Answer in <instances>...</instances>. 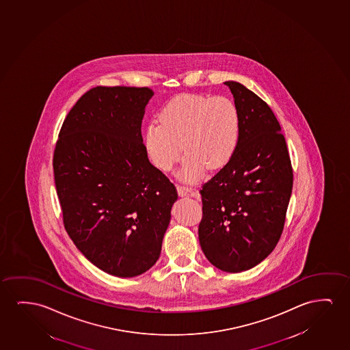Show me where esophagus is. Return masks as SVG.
<instances>
[{"label": "esophagus", "instance_id": "34e87169", "mask_svg": "<svg viewBox=\"0 0 350 350\" xmlns=\"http://www.w3.org/2000/svg\"><path fill=\"white\" fill-rule=\"evenodd\" d=\"M176 188H178V193L180 197H188V196H191V197H196L198 194V193L196 192V189H193L192 187H188V186L176 185Z\"/></svg>", "mask_w": 350, "mask_h": 350}]
</instances>
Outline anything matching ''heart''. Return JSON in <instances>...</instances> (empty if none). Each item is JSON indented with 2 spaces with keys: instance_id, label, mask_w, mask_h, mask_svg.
Listing matches in <instances>:
<instances>
[{
  "instance_id": "1",
  "label": "heart",
  "mask_w": 350,
  "mask_h": 350,
  "mask_svg": "<svg viewBox=\"0 0 350 350\" xmlns=\"http://www.w3.org/2000/svg\"><path fill=\"white\" fill-rule=\"evenodd\" d=\"M241 138V115L226 96L181 94L159 111V122L145 129L144 145L148 157L164 172L178 162L183 150L181 175L197 180L205 167H224L237 152Z\"/></svg>"
}]
</instances>
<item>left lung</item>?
I'll return each mask as SVG.
<instances>
[{
	"label": "left lung",
	"mask_w": 350,
	"mask_h": 350,
	"mask_svg": "<svg viewBox=\"0 0 350 350\" xmlns=\"http://www.w3.org/2000/svg\"><path fill=\"white\" fill-rule=\"evenodd\" d=\"M241 138L232 159L200 189L198 234L204 254L226 272L252 269L280 241L293 189V167L281 126L266 102L237 81Z\"/></svg>",
	"instance_id": "8db88e82"
}]
</instances>
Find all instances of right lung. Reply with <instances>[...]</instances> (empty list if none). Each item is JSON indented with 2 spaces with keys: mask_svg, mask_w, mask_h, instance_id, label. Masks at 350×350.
Returning <instances> with one entry per match:
<instances>
[{
  "mask_svg": "<svg viewBox=\"0 0 350 350\" xmlns=\"http://www.w3.org/2000/svg\"><path fill=\"white\" fill-rule=\"evenodd\" d=\"M148 88L97 86L64 118L53 157L64 226L88 260L134 277L157 261L176 188L142 137Z\"/></svg>",
  "mask_w": 350,
  "mask_h": 350,
  "instance_id": "right-lung-1",
  "label": "right lung"
}]
</instances>
